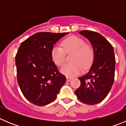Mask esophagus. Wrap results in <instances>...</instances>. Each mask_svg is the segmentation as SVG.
<instances>
[{
    "label": "esophagus",
    "instance_id": "1",
    "mask_svg": "<svg viewBox=\"0 0 126 126\" xmlns=\"http://www.w3.org/2000/svg\"><path fill=\"white\" fill-rule=\"evenodd\" d=\"M73 78H71V77H67V81H70L71 80H72Z\"/></svg>",
    "mask_w": 126,
    "mask_h": 126
}]
</instances>
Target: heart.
<instances>
[{
	"label": "heart",
	"mask_w": 126,
	"mask_h": 126,
	"mask_svg": "<svg viewBox=\"0 0 126 126\" xmlns=\"http://www.w3.org/2000/svg\"><path fill=\"white\" fill-rule=\"evenodd\" d=\"M62 48L53 46L51 50V57L55 64L61 66L64 63L65 53L73 52L71 61L61 67V72L67 76H74L78 74L83 69H87L91 65L94 57L92 47L84 43L83 39L71 36L64 40L61 43Z\"/></svg>",
	"instance_id": "heart-1"
}]
</instances>
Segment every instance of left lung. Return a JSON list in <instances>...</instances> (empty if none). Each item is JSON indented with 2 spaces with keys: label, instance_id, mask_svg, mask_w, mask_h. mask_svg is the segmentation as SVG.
I'll return each mask as SVG.
<instances>
[{
  "label": "left lung",
  "instance_id": "8db88e82",
  "mask_svg": "<svg viewBox=\"0 0 126 126\" xmlns=\"http://www.w3.org/2000/svg\"><path fill=\"white\" fill-rule=\"evenodd\" d=\"M80 34L90 41L94 52L90 70L79 78V88L75 91L80 102L94 105L103 101L110 91L115 76V58L112 45L100 33L83 30Z\"/></svg>",
  "mask_w": 126,
  "mask_h": 126
}]
</instances>
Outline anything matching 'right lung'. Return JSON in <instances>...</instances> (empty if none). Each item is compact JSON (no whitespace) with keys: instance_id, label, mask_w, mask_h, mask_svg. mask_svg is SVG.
I'll return each mask as SVG.
<instances>
[{"instance_id":"obj_1","label":"right lung","mask_w":126,"mask_h":126,"mask_svg":"<svg viewBox=\"0 0 126 126\" xmlns=\"http://www.w3.org/2000/svg\"><path fill=\"white\" fill-rule=\"evenodd\" d=\"M69 33L40 32L20 45L16 55L17 79L24 97L38 106L55 100L66 81L51 57L52 47Z\"/></svg>"}]
</instances>
